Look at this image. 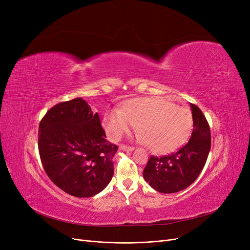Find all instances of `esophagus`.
I'll return each mask as SVG.
<instances>
[{"instance_id": "34e87169", "label": "esophagus", "mask_w": 250, "mask_h": 250, "mask_svg": "<svg viewBox=\"0 0 250 250\" xmlns=\"http://www.w3.org/2000/svg\"><path fill=\"white\" fill-rule=\"evenodd\" d=\"M120 149L123 150V151H133L135 148L133 146H127V145H125V144H122V145H120Z\"/></svg>"}]
</instances>
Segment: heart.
I'll use <instances>...</instances> for the list:
<instances>
[{"mask_svg": "<svg viewBox=\"0 0 250 250\" xmlns=\"http://www.w3.org/2000/svg\"><path fill=\"white\" fill-rule=\"evenodd\" d=\"M103 124L113 140L121 139L133 125H138L139 140L158 154L171 153L182 147L193 127L189 109L163 97L135 98L122 110L105 114Z\"/></svg>", "mask_w": 250, "mask_h": 250, "instance_id": "heart-1", "label": "heart"}]
</instances>
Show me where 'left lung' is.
Segmentation results:
<instances>
[{"instance_id":"left-lung-1","label":"left lung","mask_w":250,"mask_h":250,"mask_svg":"<svg viewBox=\"0 0 250 250\" xmlns=\"http://www.w3.org/2000/svg\"><path fill=\"white\" fill-rule=\"evenodd\" d=\"M193 129L189 141L177 152L151 156L143 176L157 191L173 193L189 187L198 178L211 150V129L203 111L190 103Z\"/></svg>"}]
</instances>
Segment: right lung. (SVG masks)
I'll use <instances>...</instances> for the list:
<instances>
[{"label":"right lung","mask_w":250,"mask_h":250,"mask_svg":"<svg viewBox=\"0 0 250 250\" xmlns=\"http://www.w3.org/2000/svg\"><path fill=\"white\" fill-rule=\"evenodd\" d=\"M117 148L105 139L98 113L80 97L58 103L39 124L44 171L58 188L77 198H90L106 188Z\"/></svg>","instance_id":"right-lung-1"}]
</instances>
